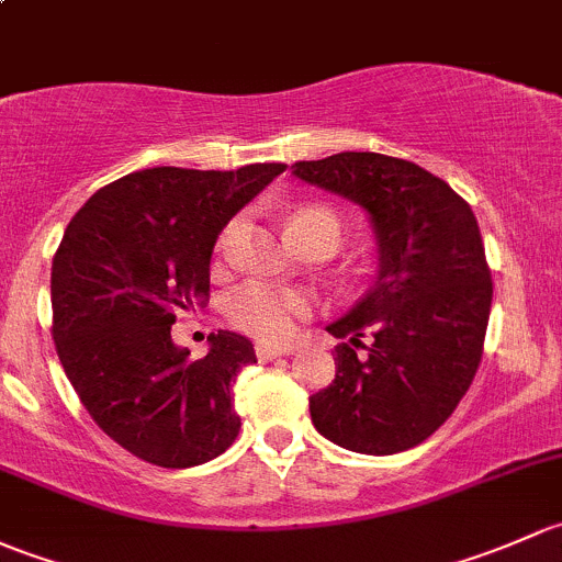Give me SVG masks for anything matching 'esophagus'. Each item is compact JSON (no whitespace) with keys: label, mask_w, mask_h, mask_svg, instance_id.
I'll list each match as a JSON object with an SVG mask.
<instances>
[{"label":"esophagus","mask_w":562,"mask_h":562,"mask_svg":"<svg viewBox=\"0 0 562 562\" xmlns=\"http://www.w3.org/2000/svg\"><path fill=\"white\" fill-rule=\"evenodd\" d=\"M289 346H273V344H257V357L262 362H268V360H276V357H281V355H289Z\"/></svg>","instance_id":"1"}]
</instances>
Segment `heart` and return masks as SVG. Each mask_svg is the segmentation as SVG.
<instances>
[{
	"instance_id": "obj_1",
	"label": "heart",
	"mask_w": 562,
	"mask_h": 562,
	"mask_svg": "<svg viewBox=\"0 0 562 562\" xmlns=\"http://www.w3.org/2000/svg\"><path fill=\"white\" fill-rule=\"evenodd\" d=\"M303 227H324L333 229L340 240V218L333 211L319 205L300 207L289 222L292 235H297ZM240 235V222H229L224 227L222 238H218V254L227 257L233 251L235 240ZM311 297L300 289L279 286V283L268 281H248L235 289L227 300V316L235 327L246 329V333L257 335L265 340H286L292 338L297 322L308 316Z\"/></svg>"
}]
</instances>
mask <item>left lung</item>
<instances>
[{
	"label": "left lung",
	"instance_id": "8db88e82",
	"mask_svg": "<svg viewBox=\"0 0 562 562\" xmlns=\"http://www.w3.org/2000/svg\"><path fill=\"white\" fill-rule=\"evenodd\" d=\"M292 176L360 205L379 248L370 292L327 324L344 344L311 422L349 452H406L452 416L482 362L493 279L476 216L447 181L395 156L344 151L297 161Z\"/></svg>",
	"mask_w": 562,
	"mask_h": 562
}]
</instances>
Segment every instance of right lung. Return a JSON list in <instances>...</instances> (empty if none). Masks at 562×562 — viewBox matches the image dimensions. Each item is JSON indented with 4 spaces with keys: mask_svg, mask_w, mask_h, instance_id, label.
Instances as JSON below:
<instances>
[{
    "mask_svg": "<svg viewBox=\"0 0 562 562\" xmlns=\"http://www.w3.org/2000/svg\"><path fill=\"white\" fill-rule=\"evenodd\" d=\"M286 165L151 167L100 189L67 224L50 270L54 340L69 384L119 447L161 468H192L233 447V381L257 362L240 333L176 346V314L211 286L218 233Z\"/></svg>",
    "mask_w": 562,
    "mask_h": 562,
    "instance_id": "1",
    "label": "right lung"
}]
</instances>
